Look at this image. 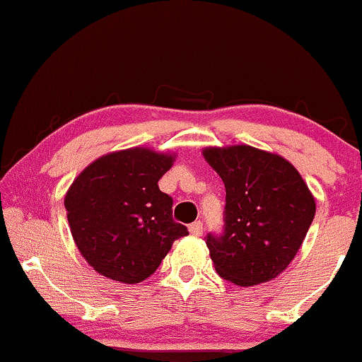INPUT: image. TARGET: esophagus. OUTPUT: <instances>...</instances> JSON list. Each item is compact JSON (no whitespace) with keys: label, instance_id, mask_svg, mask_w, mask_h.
<instances>
[{"label":"esophagus","instance_id":"esophagus-1","mask_svg":"<svg viewBox=\"0 0 362 362\" xmlns=\"http://www.w3.org/2000/svg\"><path fill=\"white\" fill-rule=\"evenodd\" d=\"M189 230H191L192 235H201L203 234V223L201 222H194L189 226Z\"/></svg>","mask_w":362,"mask_h":362}]
</instances>
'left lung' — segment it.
<instances>
[{"label": "left lung", "instance_id": "left-lung-1", "mask_svg": "<svg viewBox=\"0 0 362 362\" xmlns=\"http://www.w3.org/2000/svg\"><path fill=\"white\" fill-rule=\"evenodd\" d=\"M203 156L226 185V227L206 235L215 271L238 286L267 283L302 246L314 196L298 170L274 152L243 144L206 147Z\"/></svg>", "mask_w": 362, "mask_h": 362}]
</instances>
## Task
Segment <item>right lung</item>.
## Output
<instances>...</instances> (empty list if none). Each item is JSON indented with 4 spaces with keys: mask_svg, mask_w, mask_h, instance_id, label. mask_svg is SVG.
I'll use <instances>...</instances> for the list:
<instances>
[{
    "mask_svg": "<svg viewBox=\"0 0 362 362\" xmlns=\"http://www.w3.org/2000/svg\"><path fill=\"white\" fill-rule=\"evenodd\" d=\"M173 161L175 154L132 147L100 156L74 178L64 199L71 234L100 276L140 283L189 234L173 222V199L158 185Z\"/></svg>",
    "mask_w": 362,
    "mask_h": 362,
    "instance_id": "1",
    "label": "right lung"
}]
</instances>
